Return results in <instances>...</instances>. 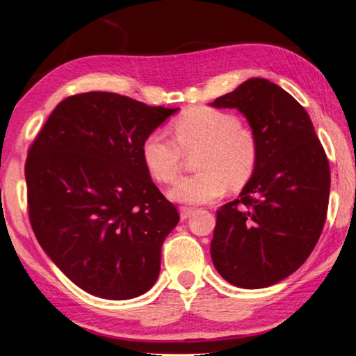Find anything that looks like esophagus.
Masks as SVG:
<instances>
[{"mask_svg": "<svg viewBox=\"0 0 356 356\" xmlns=\"http://www.w3.org/2000/svg\"><path fill=\"white\" fill-rule=\"evenodd\" d=\"M193 213H195V209H193V208H188V206H181V208H179V218H181L183 221H185V219L190 218Z\"/></svg>", "mask_w": 356, "mask_h": 356, "instance_id": "34e87169", "label": "esophagus"}]
</instances>
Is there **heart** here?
I'll use <instances>...</instances> for the list:
<instances>
[{
	"mask_svg": "<svg viewBox=\"0 0 356 356\" xmlns=\"http://www.w3.org/2000/svg\"><path fill=\"white\" fill-rule=\"evenodd\" d=\"M173 134L177 142L165 131H152L142 143V160L156 181L171 183L181 166V150L200 148L195 163L198 173L178 179L168 191L177 203H211L225 195L227 185L238 190L252 177L256 138L232 113L209 107L188 108L173 122Z\"/></svg>",
	"mask_w": 356,
	"mask_h": 356,
	"instance_id": "heart-1",
	"label": "heart"
}]
</instances>
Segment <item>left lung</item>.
<instances>
[{"label": "left lung", "mask_w": 356, "mask_h": 356, "mask_svg": "<svg viewBox=\"0 0 356 356\" xmlns=\"http://www.w3.org/2000/svg\"><path fill=\"white\" fill-rule=\"evenodd\" d=\"M238 108L257 143L239 200L216 214L211 259L227 282L269 287L307 261L325 225L330 166L305 108L267 79H249L209 104Z\"/></svg>", "instance_id": "left-lung-1"}]
</instances>
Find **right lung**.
<instances>
[{"label":"right lung","mask_w":356,"mask_h":356,"mask_svg":"<svg viewBox=\"0 0 356 356\" xmlns=\"http://www.w3.org/2000/svg\"><path fill=\"white\" fill-rule=\"evenodd\" d=\"M179 108L113 92L63 100L26 160L38 243L77 287L108 300L150 291L179 214L152 181L143 140Z\"/></svg>","instance_id":"1"}]
</instances>
